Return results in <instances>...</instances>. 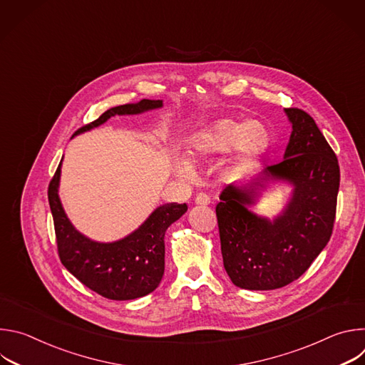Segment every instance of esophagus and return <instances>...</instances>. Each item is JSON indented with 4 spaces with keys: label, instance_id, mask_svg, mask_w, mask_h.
<instances>
[{
    "label": "esophagus",
    "instance_id": "1",
    "mask_svg": "<svg viewBox=\"0 0 365 365\" xmlns=\"http://www.w3.org/2000/svg\"><path fill=\"white\" fill-rule=\"evenodd\" d=\"M195 203H197V205H210L211 203V197H210V195L200 192V193L196 195Z\"/></svg>",
    "mask_w": 365,
    "mask_h": 365
}]
</instances>
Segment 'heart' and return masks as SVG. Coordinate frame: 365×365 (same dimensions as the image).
I'll return each mask as SVG.
<instances>
[{
    "label": "heart",
    "instance_id": "heart-1",
    "mask_svg": "<svg viewBox=\"0 0 365 365\" xmlns=\"http://www.w3.org/2000/svg\"><path fill=\"white\" fill-rule=\"evenodd\" d=\"M270 144V135L264 124L257 120L240 123L222 118L195 134L189 143V154L193 160H205L235 150L232 168L237 172L247 169L259 155H263ZM175 172L180 176H192V165L179 158L173 162Z\"/></svg>",
    "mask_w": 365,
    "mask_h": 365
}]
</instances>
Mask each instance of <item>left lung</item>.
<instances>
[{
    "mask_svg": "<svg viewBox=\"0 0 365 365\" xmlns=\"http://www.w3.org/2000/svg\"><path fill=\"white\" fill-rule=\"evenodd\" d=\"M292 134L284 159L242 186L220 195L217 220L224 267L248 290H273L299 279L328 244L336 214L338 159L315 120L299 108L284 110ZM270 180L294 185L285 211L273 222L247 210Z\"/></svg>",
    "mask_w": 365,
    "mask_h": 365,
    "instance_id": "1",
    "label": "left lung"
}]
</instances>
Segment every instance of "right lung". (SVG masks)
Here are the masks:
<instances>
[{
	"label": "right lung",
	"mask_w": 365,
	"mask_h": 365,
	"mask_svg": "<svg viewBox=\"0 0 365 365\" xmlns=\"http://www.w3.org/2000/svg\"><path fill=\"white\" fill-rule=\"evenodd\" d=\"M162 107V99H141L137 103L114 107L73 135L95 128L114 115H134ZM61 166L62 163L48 183L47 196L62 264L88 289L111 300H133L151 293L165 273L166 230L187 211V205H162L125 238L96 242L76 231L63 211L58 195Z\"/></svg>",
	"instance_id": "1"
}]
</instances>
